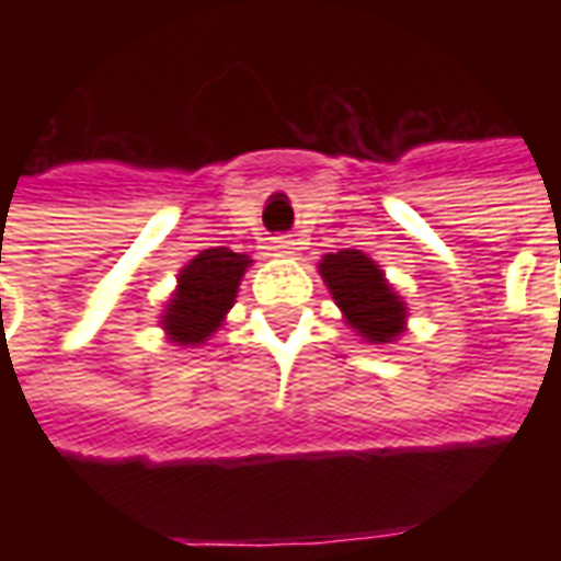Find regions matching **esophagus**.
<instances>
[{"label":"esophagus","instance_id":"obj_1","mask_svg":"<svg viewBox=\"0 0 561 561\" xmlns=\"http://www.w3.org/2000/svg\"><path fill=\"white\" fill-rule=\"evenodd\" d=\"M270 249H273L276 255H294L297 240H294V237H288V233H282V237H273V240H270Z\"/></svg>","mask_w":561,"mask_h":561}]
</instances>
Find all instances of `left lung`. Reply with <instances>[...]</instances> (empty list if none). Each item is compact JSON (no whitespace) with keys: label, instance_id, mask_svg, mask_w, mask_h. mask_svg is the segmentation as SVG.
I'll return each instance as SVG.
<instances>
[{"label":"left lung","instance_id":"1","mask_svg":"<svg viewBox=\"0 0 561 561\" xmlns=\"http://www.w3.org/2000/svg\"><path fill=\"white\" fill-rule=\"evenodd\" d=\"M321 276L328 282L333 300L364 340L390 342L400 336L405 324V306L390 291L385 273L373 257L357 249H342L328 255L321 264Z\"/></svg>","mask_w":561,"mask_h":561}]
</instances>
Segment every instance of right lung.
I'll return each instance as SVG.
<instances>
[{"label":"right lung","instance_id":"right-lung-1","mask_svg":"<svg viewBox=\"0 0 561 561\" xmlns=\"http://www.w3.org/2000/svg\"><path fill=\"white\" fill-rule=\"evenodd\" d=\"M249 257L231 249H204L180 273V288L164 312V330L180 345H201L216 333L225 312L233 306L237 285L243 279Z\"/></svg>","mask_w":561,"mask_h":561}]
</instances>
